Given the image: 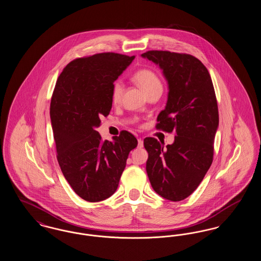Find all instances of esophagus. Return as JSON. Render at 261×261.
Here are the masks:
<instances>
[{
    "label": "esophagus",
    "instance_id": "1",
    "mask_svg": "<svg viewBox=\"0 0 261 261\" xmlns=\"http://www.w3.org/2000/svg\"><path fill=\"white\" fill-rule=\"evenodd\" d=\"M143 146H144V141L142 139H138V147L143 148Z\"/></svg>",
    "mask_w": 261,
    "mask_h": 261
}]
</instances>
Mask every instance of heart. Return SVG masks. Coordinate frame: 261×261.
<instances>
[{
  "mask_svg": "<svg viewBox=\"0 0 261 261\" xmlns=\"http://www.w3.org/2000/svg\"><path fill=\"white\" fill-rule=\"evenodd\" d=\"M133 81L139 87L143 90L146 95H149L154 91H162V84L161 79L156 73L148 68L140 69L133 75ZM123 85L121 82L117 81L113 84L112 89V99L114 103H118L122 97Z\"/></svg>",
  "mask_w": 261,
  "mask_h": 261,
  "instance_id": "heart-1",
  "label": "heart"
}]
</instances>
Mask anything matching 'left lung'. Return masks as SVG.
Returning a JSON list of instances; mask_svg holds the SVG:
<instances>
[{
  "label": "left lung",
  "instance_id": "obj_1",
  "mask_svg": "<svg viewBox=\"0 0 261 261\" xmlns=\"http://www.w3.org/2000/svg\"><path fill=\"white\" fill-rule=\"evenodd\" d=\"M142 57L160 65L169 87L155 128L176 134L166 148L154 138L144 139L147 173L160 196L180 201L195 192L213 161L219 123L215 91L207 68L192 55L148 50Z\"/></svg>",
  "mask_w": 261,
  "mask_h": 261
}]
</instances>
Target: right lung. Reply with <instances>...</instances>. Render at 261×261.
<instances>
[{
  "label": "right lung",
  "mask_w": 261,
  "mask_h": 261,
  "mask_svg": "<svg viewBox=\"0 0 261 261\" xmlns=\"http://www.w3.org/2000/svg\"><path fill=\"white\" fill-rule=\"evenodd\" d=\"M135 59L100 53L69 62L59 76L50 99V116L57 159L75 193L96 202L116 191L129 152L138 145L128 131L102 141L100 118L112 110L113 82Z\"/></svg>",
  "instance_id": "1"
}]
</instances>
